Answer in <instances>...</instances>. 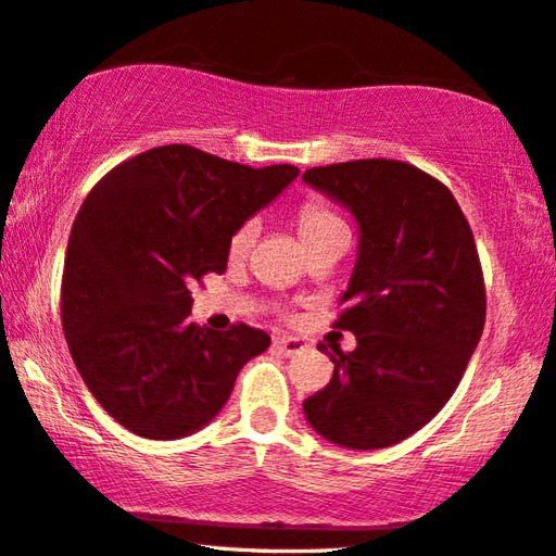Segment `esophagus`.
I'll return each mask as SVG.
<instances>
[{
    "label": "esophagus",
    "mask_w": 556,
    "mask_h": 556,
    "mask_svg": "<svg viewBox=\"0 0 556 556\" xmlns=\"http://www.w3.org/2000/svg\"><path fill=\"white\" fill-rule=\"evenodd\" d=\"M275 350L279 354H285V357H294V354H302L306 350V342L300 337H277Z\"/></svg>",
    "instance_id": "34e87169"
}]
</instances>
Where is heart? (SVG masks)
<instances>
[{
	"label": "heart",
	"instance_id": "obj_1",
	"mask_svg": "<svg viewBox=\"0 0 556 556\" xmlns=\"http://www.w3.org/2000/svg\"><path fill=\"white\" fill-rule=\"evenodd\" d=\"M334 225H342V219L319 202H304L300 206V212H296V227H300L302 239L317 235V231H325ZM254 239H256V222L254 219L242 222V225L235 229V235L229 237V254L244 256L252 250Z\"/></svg>",
	"mask_w": 556,
	"mask_h": 556
}]
</instances>
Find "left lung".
<instances>
[{
    "mask_svg": "<svg viewBox=\"0 0 556 556\" xmlns=\"http://www.w3.org/2000/svg\"><path fill=\"white\" fill-rule=\"evenodd\" d=\"M302 179L359 227L334 321L357 350L329 354L334 375L304 402L306 421L331 444L382 450L437 417L477 350L486 294L475 235L450 189L407 162H342Z\"/></svg>",
    "mask_w": 556,
    "mask_h": 556,
    "instance_id": "obj_1",
    "label": "left lung"
}]
</instances>
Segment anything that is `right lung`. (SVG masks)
Listing matches in <instances>:
<instances>
[{"label": "right lung", "instance_id": "right-lung-1", "mask_svg": "<svg viewBox=\"0 0 556 556\" xmlns=\"http://www.w3.org/2000/svg\"><path fill=\"white\" fill-rule=\"evenodd\" d=\"M292 164L247 167L189 144L122 162L87 194L62 275V327L104 412L147 439L197 432L225 407L262 329L197 327L194 281L227 269L229 237L296 179Z\"/></svg>", "mask_w": 556, "mask_h": 556}]
</instances>
